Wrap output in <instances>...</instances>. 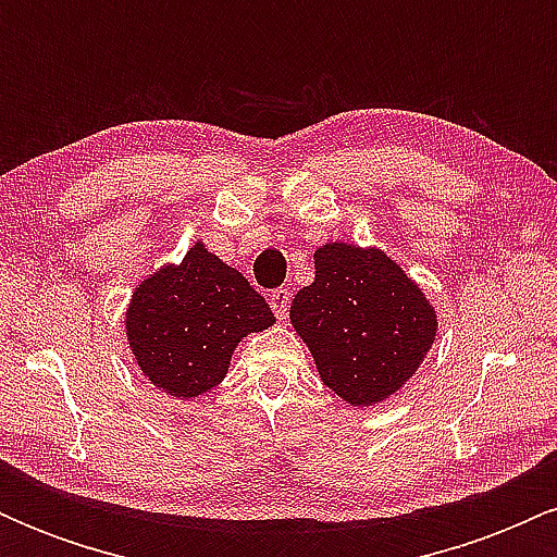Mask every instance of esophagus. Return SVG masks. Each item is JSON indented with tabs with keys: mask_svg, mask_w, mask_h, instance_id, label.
Wrapping results in <instances>:
<instances>
[{
	"mask_svg": "<svg viewBox=\"0 0 557 557\" xmlns=\"http://www.w3.org/2000/svg\"><path fill=\"white\" fill-rule=\"evenodd\" d=\"M270 306H272L274 317L285 319L287 317V306H290V290H287V287H277V290H272Z\"/></svg>",
	"mask_w": 557,
	"mask_h": 557,
	"instance_id": "1",
	"label": "esophagus"
}]
</instances>
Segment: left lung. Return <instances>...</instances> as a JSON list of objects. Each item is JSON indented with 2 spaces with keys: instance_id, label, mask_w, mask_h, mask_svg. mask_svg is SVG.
I'll list each match as a JSON object with an SVG mask.
<instances>
[{
  "instance_id": "1",
  "label": "left lung",
  "mask_w": 557,
  "mask_h": 557,
  "mask_svg": "<svg viewBox=\"0 0 557 557\" xmlns=\"http://www.w3.org/2000/svg\"><path fill=\"white\" fill-rule=\"evenodd\" d=\"M314 264V283L293 298V327L332 393L374 406L417 372L437 317L419 285L376 248L327 243Z\"/></svg>"
}]
</instances>
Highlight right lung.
<instances>
[{"label":"right lung","instance_id":"1","mask_svg":"<svg viewBox=\"0 0 557 557\" xmlns=\"http://www.w3.org/2000/svg\"><path fill=\"white\" fill-rule=\"evenodd\" d=\"M125 324L151 385L196 398L220 385L235 345L274 324V314L238 270L196 243L181 267H164L136 287Z\"/></svg>","mask_w":557,"mask_h":557}]
</instances>
